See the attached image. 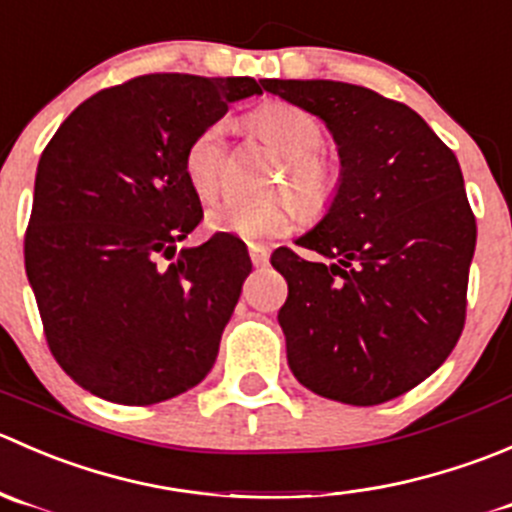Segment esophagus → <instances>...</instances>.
I'll list each match as a JSON object with an SVG mask.
<instances>
[{"label":"esophagus","mask_w":512,"mask_h":512,"mask_svg":"<svg viewBox=\"0 0 512 512\" xmlns=\"http://www.w3.org/2000/svg\"><path fill=\"white\" fill-rule=\"evenodd\" d=\"M249 256H251V261H254V266L261 268V266H266V263H268L271 249H268V246H263V244H249Z\"/></svg>","instance_id":"obj_1"}]
</instances>
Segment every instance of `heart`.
Returning <instances> with one entry per match:
<instances>
[{
  "label": "heart",
  "mask_w": 512,
  "mask_h": 512,
  "mask_svg": "<svg viewBox=\"0 0 512 512\" xmlns=\"http://www.w3.org/2000/svg\"><path fill=\"white\" fill-rule=\"evenodd\" d=\"M258 134L286 159V184L296 196L303 214L318 216L328 211L341 186V166L321 151L323 126L311 111L301 106L268 104L254 114ZM226 124L211 121L189 141L184 154V174L199 199L209 201L219 194L226 159ZM288 196L246 201L229 199L206 214V226L216 234L239 239H273L293 229L301 210Z\"/></svg>",
  "instance_id": "obj_1"
}]
</instances>
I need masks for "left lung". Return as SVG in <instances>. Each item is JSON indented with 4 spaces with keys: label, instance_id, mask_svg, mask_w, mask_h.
Returning <instances> with one entry per match:
<instances>
[{
    "label": "left lung",
    "instance_id": "left-lung-1",
    "mask_svg": "<svg viewBox=\"0 0 512 512\" xmlns=\"http://www.w3.org/2000/svg\"><path fill=\"white\" fill-rule=\"evenodd\" d=\"M311 111L338 146L341 186L296 241L326 263L276 249L278 311L293 376L348 406H378L426 381L465 323L475 216L453 151L411 109L366 86L263 79Z\"/></svg>",
    "mask_w": 512,
    "mask_h": 512
}]
</instances>
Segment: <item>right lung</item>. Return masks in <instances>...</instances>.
<instances>
[{
  "mask_svg": "<svg viewBox=\"0 0 512 512\" xmlns=\"http://www.w3.org/2000/svg\"><path fill=\"white\" fill-rule=\"evenodd\" d=\"M254 94L249 77L144 74L89 96L44 149L24 266L49 351L84 391L151 406L214 366L251 258L231 234L176 251L204 219L184 154Z\"/></svg>",
  "mask_w": 512,
  "mask_h": 512,
  "instance_id": "1",
  "label": "right lung"
}]
</instances>
